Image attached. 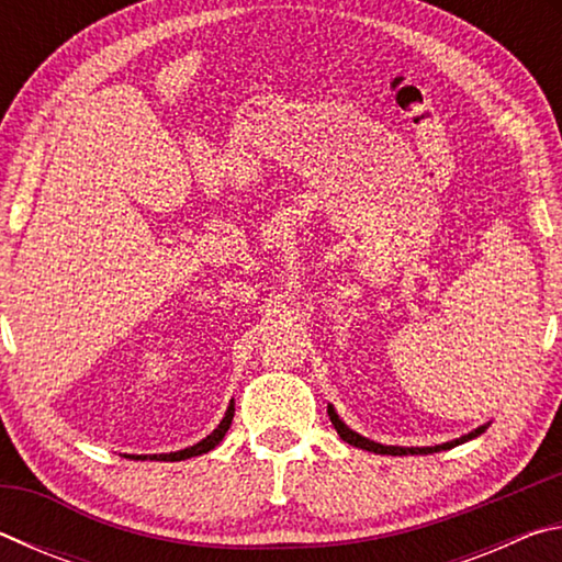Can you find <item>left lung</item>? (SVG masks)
<instances>
[{"label":"left lung","mask_w":562,"mask_h":562,"mask_svg":"<svg viewBox=\"0 0 562 562\" xmlns=\"http://www.w3.org/2000/svg\"><path fill=\"white\" fill-rule=\"evenodd\" d=\"M327 414H329V422L335 424L337 434H339L341 439H345L347 443L357 446V449L372 451V453H382V456H426V453H436V451H449V449H453V446L465 443V441L475 439V436H481V434L486 431L488 426H491V422H486V424H481L479 429L463 434L461 439H453V441H446V443H436V446H384V443H376V441H372V439H367V436H361V434H357V431H351L349 426H347L345 422H341L339 414H337V408L331 406V404H327Z\"/></svg>","instance_id":"obj_1"}]
</instances>
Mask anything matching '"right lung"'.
Segmentation results:
<instances>
[{
	"mask_svg": "<svg viewBox=\"0 0 562 562\" xmlns=\"http://www.w3.org/2000/svg\"><path fill=\"white\" fill-rule=\"evenodd\" d=\"M233 414H235V406H233V402H231V406H227V412H225V416H223V422L217 424L215 429H213L211 434H207L203 441L188 446V449L170 451V453H154V456H131V459H136V461H138V459H140V461H146V459H156V461H186V459H193V456H201V453L213 451L215 446L223 441V436L227 434V429H231Z\"/></svg>",
	"mask_w": 562,
	"mask_h": 562,
	"instance_id": "add662e5",
	"label": "right lung"
}]
</instances>
